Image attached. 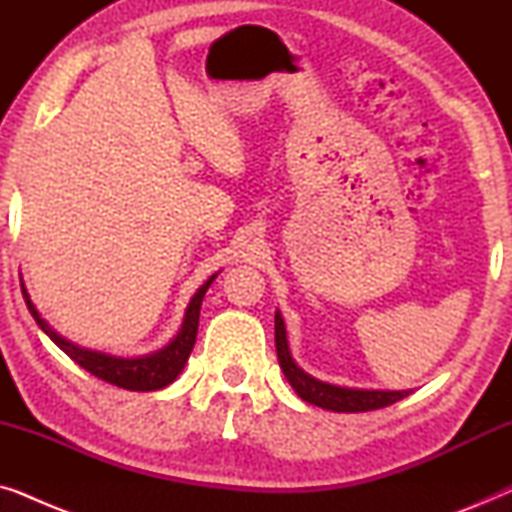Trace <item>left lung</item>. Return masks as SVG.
<instances>
[{
  "label": "left lung",
  "mask_w": 512,
  "mask_h": 512,
  "mask_svg": "<svg viewBox=\"0 0 512 512\" xmlns=\"http://www.w3.org/2000/svg\"><path fill=\"white\" fill-rule=\"evenodd\" d=\"M275 347L279 368L293 391L303 398V401L317 405V408L333 410V412H368L380 410L387 405L401 401L410 394L408 391H380V389H347L335 387V384L321 382L317 377L307 375L303 368L293 361L289 352V340H286V326L282 314L275 312Z\"/></svg>",
  "instance_id": "8db88e82"
}]
</instances>
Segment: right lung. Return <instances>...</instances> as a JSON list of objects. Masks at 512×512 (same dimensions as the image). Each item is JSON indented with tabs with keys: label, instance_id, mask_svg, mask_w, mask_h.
Here are the masks:
<instances>
[{
	"label": "right lung",
	"instance_id": "right-lung-1",
	"mask_svg": "<svg viewBox=\"0 0 512 512\" xmlns=\"http://www.w3.org/2000/svg\"><path fill=\"white\" fill-rule=\"evenodd\" d=\"M214 277H209L207 282L200 286L198 293L191 298V303L186 307V317H184V324H181V331L174 335L170 345H165L163 349H158V352L153 354L135 356V359H123V356L93 352V349L79 347L74 345V342H69L67 338H62L60 333H55L53 328L41 319L37 307H34V303L30 300V293L25 289L23 279H20V289H23L27 310L32 312V317L39 324L41 331H44L48 338H51L55 345L69 356V359L79 363L83 370H88L90 375L100 377V380L109 384H116V387L121 389L156 391V389L167 387V384H172L179 377L181 370H184L188 356L193 352L195 335H198L202 298H205V293L209 289V284L214 282Z\"/></svg>",
	"mask_w": 512,
	"mask_h": 512
}]
</instances>
